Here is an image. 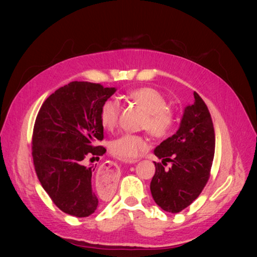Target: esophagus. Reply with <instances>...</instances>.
<instances>
[{
	"label": "esophagus",
	"instance_id": "obj_1",
	"mask_svg": "<svg viewBox=\"0 0 257 257\" xmlns=\"http://www.w3.org/2000/svg\"><path fill=\"white\" fill-rule=\"evenodd\" d=\"M136 162H138V160L128 161V163H136ZM97 176L101 177L103 180H106L108 182L113 181L116 178V176H118V170H116L115 164L112 162L104 163L102 167L98 169Z\"/></svg>",
	"mask_w": 257,
	"mask_h": 257
}]
</instances>
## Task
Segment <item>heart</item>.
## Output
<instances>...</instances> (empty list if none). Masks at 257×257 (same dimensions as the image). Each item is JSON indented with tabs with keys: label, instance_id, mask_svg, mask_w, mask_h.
Returning <instances> with one entry per match:
<instances>
[{
	"label": "heart",
	"instance_id": "1",
	"mask_svg": "<svg viewBox=\"0 0 257 257\" xmlns=\"http://www.w3.org/2000/svg\"><path fill=\"white\" fill-rule=\"evenodd\" d=\"M128 98L147 112L145 128L158 138L171 134L175 125V116L168 110V102L163 94L152 87H142L132 90ZM121 105L115 98H108L101 107V122L104 128L114 129L119 122ZM149 149V139L141 135L124 134L112 141L111 153L122 161H132Z\"/></svg>",
	"mask_w": 257,
	"mask_h": 257
}]
</instances>
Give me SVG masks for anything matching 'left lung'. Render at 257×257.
Listing matches in <instances>:
<instances>
[{
    "instance_id": "8db88e82",
    "label": "left lung",
    "mask_w": 257,
    "mask_h": 257,
    "mask_svg": "<svg viewBox=\"0 0 257 257\" xmlns=\"http://www.w3.org/2000/svg\"><path fill=\"white\" fill-rule=\"evenodd\" d=\"M214 150L211 114L202 97L194 92V102L185 107L179 129L154 150L162 163L154 162L151 193L162 210L178 213L199 196L210 178ZM168 162L172 167L164 169Z\"/></svg>"
}]
</instances>
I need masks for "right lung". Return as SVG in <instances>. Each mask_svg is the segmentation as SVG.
Listing matches in <instances>:
<instances>
[{"instance_id": "add662e5", "label": "right lung", "mask_w": 257, "mask_h": 257, "mask_svg": "<svg viewBox=\"0 0 257 257\" xmlns=\"http://www.w3.org/2000/svg\"><path fill=\"white\" fill-rule=\"evenodd\" d=\"M115 90L72 81L50 95L37 114L32 142L35 171L52 201L67 214L86 217L98 206L99 195L92 184L96 165L86 167L85 160L106 152L97 146L104 138L101 107Z\"/></svg>"}]
</instances>
